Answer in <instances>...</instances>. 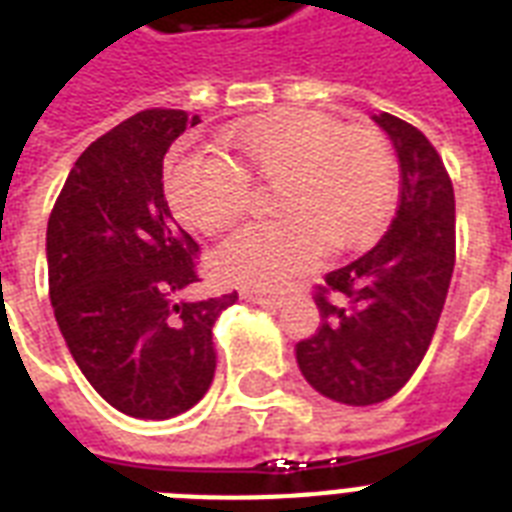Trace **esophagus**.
<instances>
[{"label":"esophagus","instance_id":"obj_1","mask_svg":"<svg viewBox=\"0 0 512 512\" xmlns=\"http://www.w3.org/2000/svg\"><path fill=\"white\" fill-rule=\"evenodd\" d=\"M244 300L247 303H255V305H263V308H281V297H273V295H260V292H244Z\"/></svg>","mask_w":512,"mask_h":512}]
</instances>
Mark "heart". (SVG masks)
Wrapping results in <instances>:
<instances>
[{"label":"heart","instance_id":"b5f03b06","mask_svg":"<svg viewBox=\"0 0 512 512\" xmlns=\"http://www.w3.org/2000/svg\"><path fill=\"white\" fill-rule=\"evenodd\" d=\"M228 159L177 151L164 170L175 215L199 233L223 231L247 209L249 180L276 185L281 220L249 223L215 249L212 268L228 284L281 289L329 249L366 247L382 231L396 193L388 140L372 127H345L308 108H287L223 132Z\"/></svg>","mask_w":512,"mask_h":512}]
</instances>
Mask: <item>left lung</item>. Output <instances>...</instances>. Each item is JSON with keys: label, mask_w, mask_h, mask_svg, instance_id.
<instances>
[{"label": "left lung", "mask_w": 512, "mask_h": 512, "mask_svg": "<svg viewBox=\"0 0 512 512\" xmlns=\"http://www.w3.org/2000/svg\"><path fill=\"white\" fill-rule=\"evenodd\" d=\"M401 164V199L388 233L316 287L319 332L297 342V364L321 396L380 404L404 388L436 335L454 271V188L414 124L374 116Z\"/></svg>", "instance_id": "obj_1"}]
</instances>
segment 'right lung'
<instances>
[{"mask_svg": "<svg viewBox=\"0 0 512 512\" xmlns=\"http://www.w3.org/2000/svg\"><path fill=\"white\" fill-rule=\"evenodd\" d=\"M199 124L148 108L98 138L68 172L47 223L50 300L71 356L119 412L170 420L199 404L217 366L212 327L236 292L196 303L199 244L164 199L167 148Z\"/></svg>", "mask_w": 512, "mask_h": 512, "instance_id": "right-lung-1", "label": "right lung"}]
</instances>
